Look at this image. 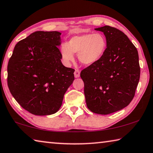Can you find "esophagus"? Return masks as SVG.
<instances>
[{
  "instance_id": "1",
  "label": "esophagus",
  "mask_w": 153,
  "mask_h": 153,
  "mask_svg": "<svg viewBox=\"0 0 153 153\" xmlns=\"http://www.w3.org/2000/svg\"><path fill=\"white\" fill-rule=\"evenodd\" d=\"M74 76L75 77H76V78H77V77H79L80 76V71L79 69H76V71L74 72Z\"/></svg>"
}]
</instances>
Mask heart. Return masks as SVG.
Returning <instances> with one entry per match:
<instances>
[{
	"label": "heart",
	"mask_w": 153,
	"mask_h": 153,
	"mask_svg": "<svg viewBox=\"0 0 153 153\" xmlns=\"http://www.w3.org/2000/svg\"><path fill=\"white\" fill-rule=\"evenodd\" d=\"M107 48L105 38L100 33H84L69 39L67 43L61 46L60 53L63 62L69 64L77 53L82 64L91 65L100 60Z\"/></svg>",
	"instance_id": "1"
}]
</instances>
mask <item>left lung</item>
Segmentation results:
<instances>
[{
    "label": "left lung",
    "instance_id": "obj_1",
    "mask_svg": "<svg viewBox=\"0 0 153 153\" xmlns=\"http://www.w3.org/2000/svg\"><path fill=\"white\" fill-rule=\"evenodd\" d=\"M106 39L102 59L81 71L88 109L109 114L126 107L134 98L140 69L137 48L121 30L105 25L95 29Z\"/></svg>",
    "mask_w": 153,
    "mask_h": 153
}]
</instances>
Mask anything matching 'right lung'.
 I'll return each instance as SVG.
<instances>
[{"label":"right lung","mask_w":153,"mask_h":153,"mask_svg":"<svg viewBox=\"0 0 153 153\" xmlns=\"http://www.w3.org/2000/svg\"><path fill=\"white\" fill-rule=\"evenodd\" d=\"M62 33L36 31L16 44L7 67L9 90L34 115L55 114L74 80L75 69L61 62Z\"/></svg>","instance_id":"obj_1"}]
</instances>
